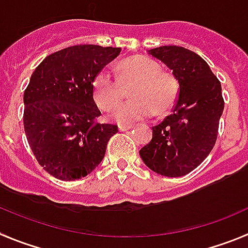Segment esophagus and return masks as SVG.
Segmentation results:
<instances>
[{
    "label": "esophagus",
    "instance_id": "esophagus-1",
    "mask_svg": "<svg viewBox=\"0 0 248 248\" xmlns=\"http://www.w3.org/2000/svg\"><path fill=\"white\" fill-rule=\"evenodd\" d=\"M118 128H119L120 132H126V130H130L133 126L132 125H126V124H119V126H118Z\"/></svg>",
    "mask_w": 248,
    "mask_h": 248
}]
</instances>
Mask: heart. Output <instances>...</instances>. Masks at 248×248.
Segmentation results:
<instances>
[{
  "mask_svg": "<svg viewBox=\"0 0 248 248\" xmlns=\"http://www.w3.org/2000/svg\"><path fill=\"white\" fill-rule=\"evenodd\" d=\"M136 83L131 95L134 100L119 104L124 92L122 84ZM93 99L102 110H109L110 118L122 124L147 119L162 114L173 105L179 91V82L172 73L161 71V65L146 55H136L123 61L118 78L108 68L97 72L92 82Z\"/></svg>",
  "mask_w": 248,
  "mask_h": 248,
  "instance_id": "obj_1",
  "label": "heart"
}]
</instances>
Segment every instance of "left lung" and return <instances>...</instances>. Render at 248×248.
I'll return each instance as SVG.
<instances>
[{"instance_id": "1", "label": "left lung", "mask_w": 248, "mask_h": 248, "mask_svg": "<svg viewBox=\"0 0 248 248\" xmlns=\"http://www.w3.org/2000/svg\"><path fill=\"white\" fill-rule=\"evenodd\" d=\"M148 53L172 69L179 96L172 114L153 126L152 139L139 155L155 172L180 177L196 169L216 144L224 109L222 86L208 63L189 49L163 46Z\"/></svg>"}]
</instances>
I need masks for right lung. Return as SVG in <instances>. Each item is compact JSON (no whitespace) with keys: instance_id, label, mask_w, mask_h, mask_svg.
<instances>
[{"instance_id":"add662e5","label":"right lung","mask_w":248,"mask_h":248,"mask_svg":"<svg viewBox=\"0 0 248 248\" xmlns=\"http://www.w3.org/2000/svg\"><path fill=\"white\" fill-rule=\"evenodd\" d=\"M120 48L81 44L48 55L24 93V128L39 165L63 181L85 177L100 165L114 124H101L92 82Z\"/></svg>"}]
</instances>
